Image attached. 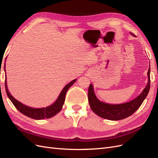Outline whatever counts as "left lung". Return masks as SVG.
I'll return each instance as SVG.
<instances>
[{
    "instance_id": "1",
    "label": "left lung",
    "mask_w": 158,
    "mask_h": 158,
    "mask_svg": "<svg viewBox=\"0 0 158 158\" xmlns=\"http://www.w3.org/2000/svg\"><path fill=\"white\" fill-rule=\"evenodd\" d=\"M132 35L134 34L132 33ZM150 69L148 71V82L142 94L132 101L118 105H110L100 102L94 92L93 85L90 84L88 88V101L91 109L98 116L108 120L118 121L131 116L140 107L149 92L150 86Z\"/></svg>"
}]
</instances>
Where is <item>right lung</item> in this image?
<instances>
[{"label":"right lung","mask_w":158,"mask_h":158,"mask_svg":"<svg viewBox=\"0 0 158 158\" xmlns=\"http://www.w3.org/2000/svg\"><path fill=\"white\" fill-rule=\"evenodd\" d=\"M76 79L73 80L67 85H65V87L60 92L58 99L56 100V102L53 104L47 107L40 109H35L27 107L25 106V105L20 103V102L17 101L16 99H14L12 96L10 92H8L6 85V80H5V88L8 97L10 99V101L12 102L14 106H15V107L19 111L28 117H30L33 119H37V120H40V119H44L45 118H51L55 116V114L58 113L59 112H60L64 102L66 92H67V90L70 88V87L73 85V84L76 82Z\"/></svg>","instance_id":"obj_1"}]
</instances>
